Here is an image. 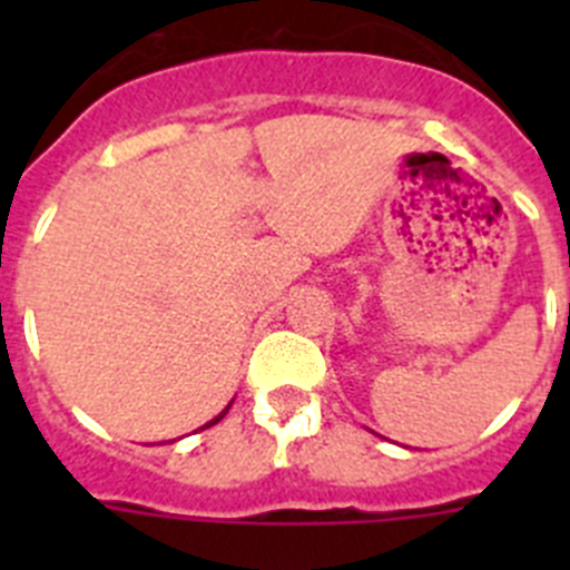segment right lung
Listing matches in <instances>:
<instances>
[{
  "label": "right lung",
  "instance_id": "1",
  "mask_svg": "<svg viewBox=\"0 0 570 570\" xmlns=\"http://www.w3.org/2000/svg\"><path fill=\"white\" fill-rule=\"evenodd\" d=\"M228 407H230V405H228ZM228 407H225V411H223V414H219V416H214V420H210V422H205L203 428H210V425H216V422H219V420H223L225 414H228Z\"/></svg>",
  "mask_w": 570,
  "mask_h": 570
}]
</instances>
